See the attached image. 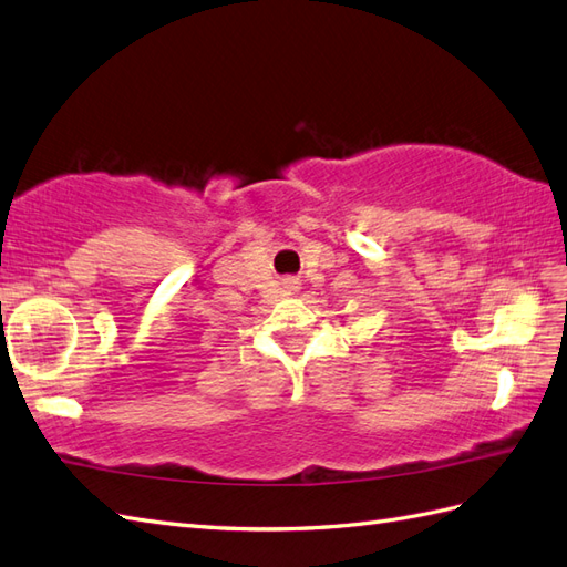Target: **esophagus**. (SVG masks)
<instances>
[{
	"mask_svg": "<svg viewBox=\"0 0 567 567\" xmlns=\"http://www.w3.org/2000/svg\"><path fill=\"white\" fill-rule=\"evenodd\" d=\"M289 289H297V282H289Z\"/></svg>",
	"mask_w": 567,
	"mask_h": 567,
	"instance_id": "1",
	"label": "esophagus"
}]
</instances>
